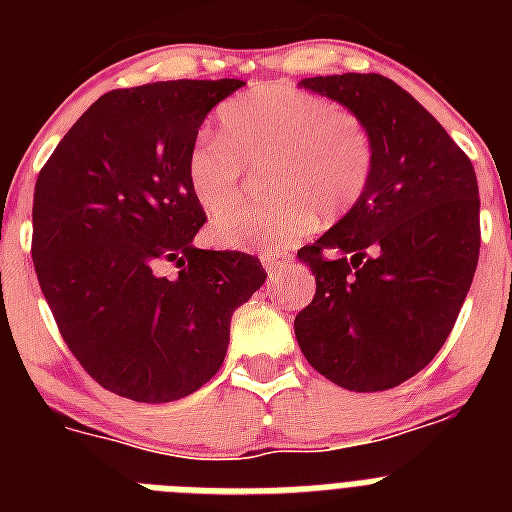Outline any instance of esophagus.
<instances>
[{
    "label": "esophagus",
    "mask_w": 512,
    "mask_h": 512,
    "mask_svg": "<svg viewBox=\"0 0 512 512\" xmlns=\"http://www.w3.org/2000/svg\"><path fill=\"white\" fill-rule=\"evenodd\" d=\"M261 261H264V266H266V271H269V274H277V271H282L284 266L292 261V256H289V253L264 251V253H261Z\"/></svg>",
    "instance_id": "34e87169"
}]
</instances>
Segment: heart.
<instances>
[{
  "label": "heart",
  "mask_w": 512,
  "mask_h": 512,
  "mask_svg": "<svg viewBox=\"0 0 512 512\" xmlns=\"http://www.w3.org/2000/svg\"><path fill=\"white\" fill-rule=\"evenodd\" d=\"M374 138L356 112L289 84H264L217 112V138L202 135L187 153V184L205 212L240 196L242 164L266 163L272 197L261 206L220 212L212 241L277 251L320 220L333 223L361 202L374 174Z\"/></svg>",
  "instance_id": "1"
}]
</instances>
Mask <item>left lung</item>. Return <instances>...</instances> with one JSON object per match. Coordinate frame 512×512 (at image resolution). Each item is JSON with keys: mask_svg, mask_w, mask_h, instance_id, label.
Wrapping results in <instances>:
<instances>
[{"mask_svg": "<svg viewBox=\"0 0 512 512\" xmlns=\"http://www.w3.org/2000/svg\"><path fill=\"white\" fill-rule=\"evenodd\" d=\"M300 87L356 112L377 161L359 205L297 251L315 274L297 343L343 390H392L431 364L472 287L477 174L441 122L387 76H315Z\"/></svg>", "mask_w": 512, "mask_h": 512, "instance_id": "obj_1", "label": "left lung"}]
</instances>
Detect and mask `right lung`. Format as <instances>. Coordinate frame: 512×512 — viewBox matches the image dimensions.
Instances as JSON below:
<instances>
[{
	"instance_id": "right-lung-1",
	"label": "right lung",
	"mask_w": 512,
	"mask_h": 512,
	"mask_svg": "<svg viewBox=\"0 0 512 512\" xmlns=\"http://www.w3.org/2000/svg\"><path fill=\"white\" fill-rule=\"evenodd\" d=\"M241 79L112 89L40 169L33 264L63 341L104 390L192 395L223 366L235 307L266 282L243 251H202L207 215L184 164L207 112ZM180 269L174 280L163 266Z\"/></svg>"
}]
</instances>
